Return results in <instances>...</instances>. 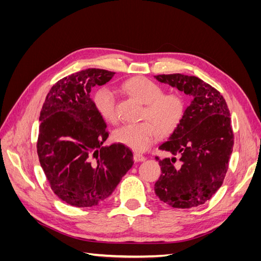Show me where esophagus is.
Here are the masks:
<instances>
[{
	"mask_svg": "<svg viewBox=\"0 0 261 261\" xmlns=\"http://www.w3.org/2000/svg\"><path fill=\"white\" fill-rule=\"evenodd\" d=\"M145 160H146V156H144L143 154H140V153L134 154V161H135V162H141V161H145Z\"/></svg>",
	"mask_w": 261,
	"mask_h": 261,
	"instance_id": "1",
	"label": "esophagus"
}]
</instances>
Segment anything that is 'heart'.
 <instances>
[{
    "mask_svg": "<svg viewBox=\"0 0 261 261\" xmlns=\"http://www.w3.org/2000/svg\"><path fill=\"white\" fill-rule=\"evenodd\" d=\"M123 92L145 105L143 122L126 124L113 133V138L135 151H145L153 141L173 133L185 113V99L179 92L162 93L163 88L146 77H133L122 84ZM93 106L105 121L116 122L115 98L107 88L94 92Z\"/></svg>",
    "mask_w": 261,
    "mask_h": 261,
    "instance_id": "heart-1",
    "label": "heart"
}]
</instances>
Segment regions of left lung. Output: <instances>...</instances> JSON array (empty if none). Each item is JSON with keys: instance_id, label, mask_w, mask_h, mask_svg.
Masks as SVG:
<instances>
[{"instance_id": "left-lung-1", "label": "left lung", "mask_w": 261, "mask_h": 261, "mask_svg": "<svg viewBox=\"0 0 261 261\" xmlns=\"http://www.w3.org/2000/svg\"><path fill=\"white\" fill-rule=\"evenodd\" d=\"M154 77L192 97L179 125L159 147L178 155L179 162L174 156L155 158L161 175L154 184V193L173 208L200 206L217 193L228 169L234 144L230 111L221 93L198 77Z\"/></svg>"}]
</instances>
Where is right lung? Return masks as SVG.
Returning <instances> with one entry per match:
<instances>
[{
	"instance_id": "add662e5",
	"label": "right lung",
	"mask_w": 261,
	"mask_h": 261,
	"mask_svg": "<svg viewBox=\"0 0 261 261\" xmlns=\"http://www.w3.org/2000/svg\"><path fill=\"white\" fill-rule=\"evenodd\" d=\"M115 73L88 68L53 85L42 106L37 152L53 193L74 207H93L108 199L133 167L123 144L102 146L109 133L90 98L91 88Z\"/></svg>"
}]
</instances>
